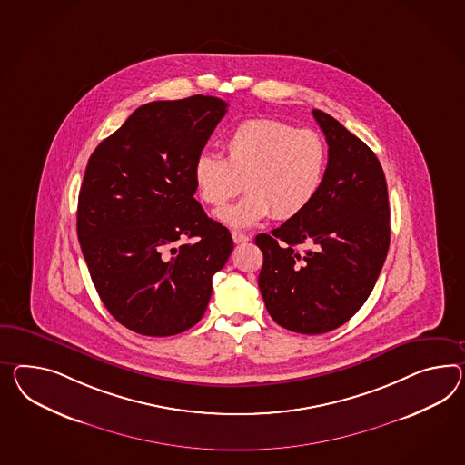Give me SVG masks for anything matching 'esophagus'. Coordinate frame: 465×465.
I'll list each match as a JSON object with an SVG mask.
<instances>
[{
  "label": "esophagus",
  "mask_w": 465,
  "mask_h": 465,
  "mask_svg": "<svg viewBox=\"0 0 465 465\" xmlns=\"http://www.w3.org/2000/svg\"><path fill=\"white\" fill-rule=\"evenodd\" d=\"M232 241H234L236 244H241V242L250 241V236H248V234H242V232H238V231H232Z\"/></svg>",
  "instance_id": "esophagus-1"
}]
</instances>
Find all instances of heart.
<instances>
[{
    "instance_id": "1",
    "label": "heart",
    "mask_w": 465,
    "mask_h": 465,
    "mask_svg": "<svg viewBox=\"0 0 465 465\" xmlns=\"http://www.w3.org/2000/svg\"><path fill=\"white\" fill-rule=\"evenodd\" d=\"M226 158L203 153L193 163V183L203 203L219 207L248 193L217 213L226 226H254L268 215L292 219L302 214L321 189L327 144L313 130H297L280 120L242 121L224 142Z\"/></svg>"
}]
</instances>
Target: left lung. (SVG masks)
I'll return each mask as SVG.
<instances>
[{
  "mask_svg": "<svg viewBox=\"0 0 465 465\" xmlns=\"http://www.w3.org/2000/svg\"><path fill=\"white\" fill-rule=\"evenodd\" d=\"M329 144L321 189L309 207L270 234L258 278L268 313L292 332H331L358 312L390 248V203L381 163L332 116L313 109ZM307 243L309 251H300Z\"/></svg>",
  "mask_w": 465,
  "mask_h": 465,
  "instance_id": "8db88e82",
  "label": "left lung"
}]
</instances>
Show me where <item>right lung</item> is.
Wrapping results in <instances>:
<instances>
[{
  "mask_svg": "<svg viewBox=\"0 0 465 465\" xmlns=\"http://www.w3.org/2000/svg\"><path fill=\"white\" fill-rule=\"evenodd\" d=\"M226 111L213 95L148 103L87 162L77 236L104 307L133 332L167 337L193 327L234 248L193 199L195 158Z\"/></svg>",
  "mask_w": 465,
  "mask_h": 465,
  "instance_id": "1",
  "label": "right lung"
}]
</instances>
